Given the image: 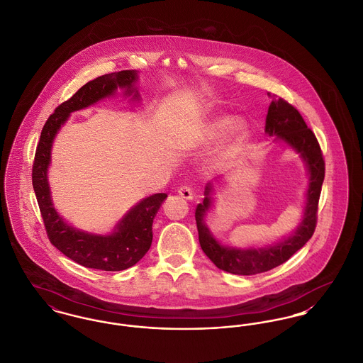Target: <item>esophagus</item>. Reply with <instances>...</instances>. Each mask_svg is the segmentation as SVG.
<instances>
[{"mask_svg":"<svg viewBox=\"0 0 363 363\" xmlns=\"http://www.w3.org/2000/svg\"><path fill=\"white\" fill-rule=\"evenodd\" d=\"M178 193H179V196L181 197H184V199H186V200H192L193 199V189L191 186H188V185H185V186H181L179 189H178Z\"/></svg>","mask_w":363,"mask_h":363,"instance_id":"34e87169","label":"esophagus"}]
</instances>
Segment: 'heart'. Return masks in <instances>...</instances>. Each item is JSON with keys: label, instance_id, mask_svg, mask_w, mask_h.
Masks as SVG:
<instances>
[{"label": "heart", "instance_id": "b5f03b06", "mask_svg": "<svg viewBox=\"0 0 363 363\" xmlns=\"http://www.w3.org/2000/svg\"><path fill=\"white\" fill-rule=\"evenodd\" d=\"M230 130L235 140H240L247 133V125L244 121H235L233 115H218L203 125L200 130V140L203 143H213L222 138Z\"/></svg>", "mask_w": 363, "mask_h": 363}]
</instances>
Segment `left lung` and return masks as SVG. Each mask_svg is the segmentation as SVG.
I'll list each match as a JSON object with an SVG mask.
<instances>
[{"instance_id":"1","label":"left lung","mask_w":363,"mask_h":363,"mask_svg":"<svg viewBox=\"0 0 363 363\" xmlns=\"http://www.w3.org/2000/svg\"><path fill=\"white\" fill-rule=\"evenodd\" d=\"M272 99L273 100L266 116L264 131L270 137H277L278 140L284 141L298 153L308 172V189L306 193L307 200L298 228L292 235L279 240L276 244L262 248H235L222 245L213 237L204 220L206 215L213 207V186L211 182L207 184L204 200L197 206L194 213L199 241L204 254L211 259L218 269L238 276L264 273L282 264L311 238L317 225L318 200L325 178V162L320 144L314 133L307 128L296 108L274 94Z\"/></svg>"}]
</instances>
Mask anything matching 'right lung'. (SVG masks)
<instances>
[{"label":"right lung","mask_w":363,"mask_h":363,"mask_svg":"<svg viewBox=\"0 0 363 363\" xmlns=\"http://www.w3.org/2000/svg\"><path fill=\"white\" fill-rule=\"evenodd\" d=\"M137 79V71L123 69L87 82L49 116L35 150L33 188L43 215L46 235L60 252L89 269L121 272L143 259L152 244L153 219L167 194L156 193L138 201L123 215L109 235H94L79 230L65 222L52 201L48 182L52 144L71 112L85 109L103 99L113 96L118 87L125 90V96H131V100H140L141 96L134 86Z\"/></svg>","instance_id":"add662e5"}]
</instances>
